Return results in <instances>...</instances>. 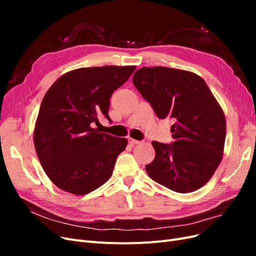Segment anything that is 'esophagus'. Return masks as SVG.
Here are the masks:
<instances>
[{"label": "esophagus", "instance_id": "34e87169", "mask_svg": "<svg viewBox=\"0 0 256 256\" xmlns=\"http://www.w3.org/2000/svg\"><path fill=\"white\" fill-rule=\"evenodd\" d=\"M128 142H129L131 145H136V144H140V143H142V141L134 140V138H128Z\"/></svg>", "mask_w": 256, "mask_h": 256}]
</instances>
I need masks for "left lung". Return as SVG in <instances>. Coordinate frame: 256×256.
I'll return each mask as SVG.
<instances>
[{"mask_svg":"<svg viewBox=\"0 0 256 256\" xmlns=\"http://www.w3.org/2000/svg\"><path fill=\"white\" fill-rule=\"evenodd\" d=\"M159 118L174 120V142L152 141L156 156L145 170L152 180L180 193L209 182L222 160L226 120L206 82L194 72L168 67H142L132 76Z\"/></svg>","mask_w":256,"mask_h":256,"instance_id":"left-lung-1","label":"left lung"}]
</instances>
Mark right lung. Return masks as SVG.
I'll return each mask as SVG.
<instances>
[{"label": "right lung", "instance_id": "right-lung-1", "mask_svg": "<svg viewBox=\"0 0 256 256\" xmlns=\"http://www.w3.org/2000/svg\"><path fill=\"white\" fill-rule=\"evenodd\" d=\"M136 66L74 69L46 92L34 128V145L44 173L63 191L83 196L112 175L126 138L102 134L95 125L109 118L110 98Z\"/></svg>", "mask_w": 256, "mask_h": 256}]
</instances>
